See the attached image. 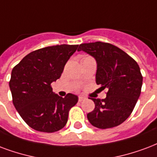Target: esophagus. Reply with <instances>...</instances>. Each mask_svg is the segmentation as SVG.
<instances>
[{
	"instance_id": "esophagus-1",
	"label": "esophagus",
	"mask_w": 157,
	"mask_h": 157,
	"mask_svg": "<svg viewBox=\"0 0 157 157\" xmlns=\"http://www.w3.org/2000/svg\"><path fill=\"white\" fill-rule=\"evenodd\" d=\"M86 99V97H85V96H79V98H78V100H79V101L80 102H82V101H85V100Z\"/></svg>"
}]
</instances>
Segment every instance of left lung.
Masks as SVG:
<instances>
[{
	"instance_id": "8db88e82",
	"label": "left lung",
	"mask_w": 157,
	"mask_h": 157,
	"mask_svg": "<svg viewBox=\"0 0 157 157\" xmlns=\"http://www.w3.org/2000/svg\"><path fill=\"white\" fill-rule=\"evenodd\" d=\"M77 51L96 59V84L108 89L105 99L91 98L95 109L87 114L88 121L100 129L119 126L132 114L140 95L143 77L137 62L110 43H83Z\"/></svg>"
}]
</instances>
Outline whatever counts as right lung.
Masks as SVG:
<instances>
[{"mask_svg":"<svg viewBox=\"0 0 157 157\" xmlns=\"http://www.w3.org/2000/svg\"><path fill=\"white\" fill-rule=\"evenodd\" d=\"M78 45H57L29 53L11 71L10 86L14 106L30 127L55 132L66 126L71 108L78 96L53 93L52 84L61 77L64 67Z\"/></svg>","mask_w":157,"mask_h":157,"instance_id":"right-lung-1","label":"right lung"}]
</instances>
